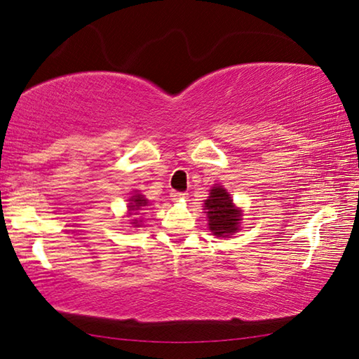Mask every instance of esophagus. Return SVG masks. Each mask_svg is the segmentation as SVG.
I'll use <instances>...</instances> for the list:
<instances>
[{
  "label": "esophagus",
  "instance_id": "obj_1",
  "mask_svg": "<svg viewBox=\"0 0 359 359\" xmlns=\"http://www.w3.org/2000/svg\"><path fill=\"white\" fill-rule=\"evenodd\" d=\"M187 198H188V193H185V191H172L171 193V199L174 203H184V201H187Z\"/></svg>",
  "mask_w": 359,
  "mask_h": 359
}]
</instances>
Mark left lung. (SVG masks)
<instances>
[{
  "instance_id": "1",
  "label": "left lung",
  "mask_w": 359,
  "mask_h": 359,
  "mask_svg": "<svg viewBox=\"0 0 359 359\" xmlns=\"http://www.w3.org/2000/svg\"><path fill=\"white\" fill-rule=\"evenodd\" d=\"M209 229L217 238H229L241 228L242 210L236 208L231 194L222 185L212 187L209 198L204 201Z\"/></svg>"
}]
</instances>
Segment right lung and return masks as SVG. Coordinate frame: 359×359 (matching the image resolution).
Masks as SVG:
<instances>
[{
  "label": "right lung",
  "mask_w": 359,
  "mask_h": 359,
  "mask_svg": "<svg viewBox=\"0 0 359 359\" xmlns=\"http://www.w3.org/2000/svg\"><path fill=\"white\" fill-rule=\"evenodd\" d=\"M128 210H130V215H139V212L144 210V208H149V199L144 198V194L141 193H136L133 194V196L128 199ZM131 223L135 224V226H141L139 224L137 218H133Z\"/></svg>",
  "instance_id": "1"
}]
</instances>
